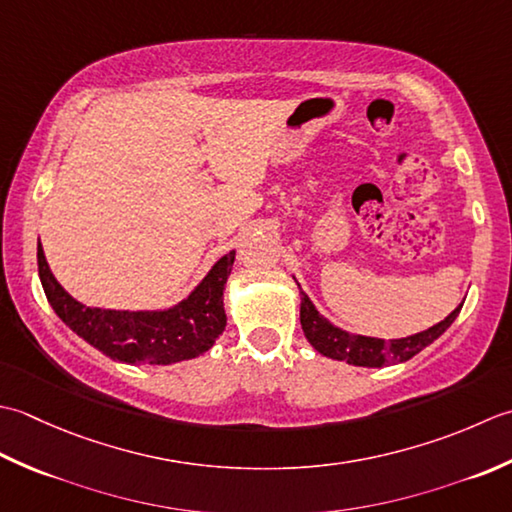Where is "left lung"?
<instances>
[{
    "label": "left lung",
    "mask_w": 512,
    "mask_h": 512,
    "mask_svg": "<svg viewBox=\"0 0 512 512\" xmlns=\"http://www.w3.org/2000/svg\"><path fill=\"white\" fill-rule=\"evenodd\" d=\"M300 287V285H298ZM462 305L451 311L442 322L429 327L426 331L415 333V336H406L398 340H380L371 336H358V333L342 331L340 327L331 325V322L318 314L314 302L309 300L305 291L300 289V325L311 347H314L322 356L331 360H344L356 367H384L391 362H406L411 360L415 353H420L424 347H429L433 340H437L442 333L453 325V320L460 314Z\"/></svg>",
    "instance_id": "left-lung-1"
}]
</instances>
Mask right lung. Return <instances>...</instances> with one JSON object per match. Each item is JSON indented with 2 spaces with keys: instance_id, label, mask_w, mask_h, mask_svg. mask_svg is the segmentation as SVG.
<instances>
[{
  "instance_id": "1",
  "label": "right lung",
  "mask_w": 512,
  "mask_h": 512,
  "mask_svg": "<svg viewBox=\"0 0 512 512\" xmlns=\"http://www.w3.org/2000/svg\"><path fill=\"white\" fill-rule=\"evenodd\" d=\"M236 252L225 254L207 271L190 296L163 311H117L86 307L57 283L37 245L41 287L55 314L108 358L128 364H172L212 349L227 325L223 291Z\"/></svg>"
}]
</instances>
